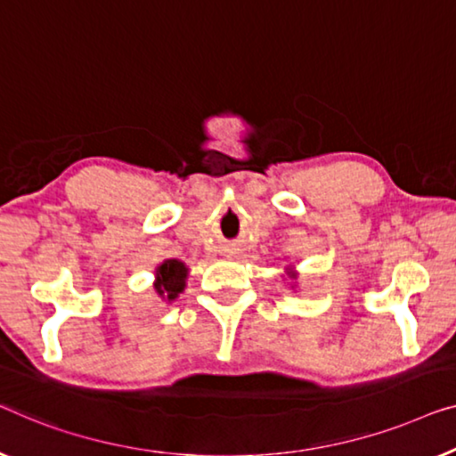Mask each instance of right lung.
I'll return each mask as SVG.
<instances>
[{
	"mask_svg": "<svg viewBox=\"0 0 456 456\" xmlns=\"http://www.w3.org/2000/svg\"><path fill=\"white\" fill-rule=\"evenodd\" d=\"M185 277H188V268H185L183 262L167 260L157 268L155 289L167 299H175L183 291Z\"/></svg>",
	"mask_w": 456,
	"mask_h": 456,
	"instance_id": "1",
	"label": "right lung"
}]
</instances>
